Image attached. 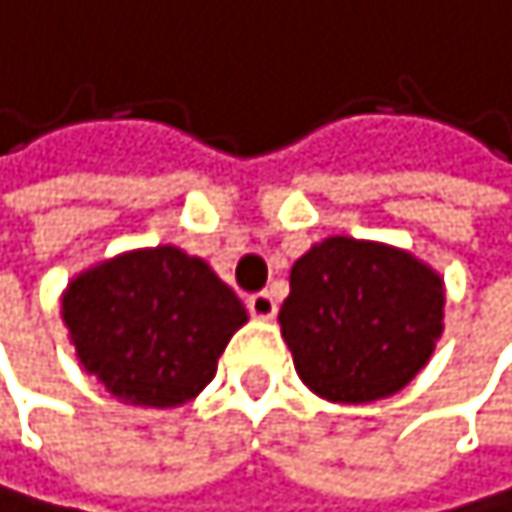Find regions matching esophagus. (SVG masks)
<instances>
[{
	"label": "esophagus",
	"instance_id": "34e87169",
	"mask_svg": "<svg viewBox=\"0 0 512 512\" xmlns=\"http://www.w3.org/2000/svg\"><path fill=\"white\" fill-rule=\"evenodd\" d=\"M248 311H251V317H258V320H273V314H276V301H273L270 292H254V295L248 298Z\"/></svg>",
	"mask_w": 512,
	"mask_h": 512
}]
</instances>
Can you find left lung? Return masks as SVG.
Returning a JSON list of instances; mask_svg holds the SVG:
<instances>
[{"instance_id":"1","label":"left lung","mask_w":512,"mask_h":512,"mask_svg":"<svg viewBox=\"0 0 512 512\" xmlns=\"http://www.w3.org/2000/svg\"><path fill=\"white\" fill-rule=\"evenodd\" d=\"M445 282L410 251L329 236L292 264L279 329L301 382L370 404L420 373L445 329Z\"/></svg>"}]
</instances>
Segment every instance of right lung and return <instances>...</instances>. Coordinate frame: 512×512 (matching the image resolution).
Wrapping results in <instances>:
<instances>
[{
  "label": "right lung",
  "instance_id": "add662e5",
  "mask_svg": "<svg viewBox=\"0 0 512 512\" xmlns=\"http://www.w3.org/2000/svg\"><path fill=\"white\" fill-rule=\"evenodd\" d=\"M61 317L83 370L139 407H180L217 373L242 301L173 245L139 248L83 270L61 295Z\"/></svg>",
  "mask_w": 512,
  "mask_h": 512
}]
</instances>
